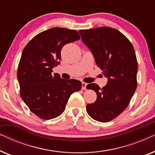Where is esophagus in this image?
<instances>
[{
    "instance_id": "esophagus-1",
    "label": "esophagus",
    "mask_w": 155,
    "mask_h": 155,
    "mask_svg": "<svg viewBox=\"0 0 155 155\" xmlns=\"http://www.w3.org/2000/svg\"><path fill=\"white\" fill-rule=\"evenodd\" d=\"M87 83H85V82H82V90H86L87 89Z\"/></svg>"
}]
</instances>
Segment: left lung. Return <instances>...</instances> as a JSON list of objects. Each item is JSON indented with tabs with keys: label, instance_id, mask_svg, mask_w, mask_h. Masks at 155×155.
<instances>
[{
	"label": "left lung",
	"instance_id": "obj_1",
	"mask_svg": "<svg viewBox=\"0 0 155 155\" xmlns=\"http://www.w3.org/2000/svg\"><path fill=\"white\" fill-rule=\"evenodd\" d=\"M79 32L97 65L108 78L102 88L95 83L87 85V89L97 94V100L87 104V112L97 121L109 122L126 109L137 88V61L134 48L126 36L109 27L80 29Z\"/></svg>",
	"mask_w": 155,
	"mask_h": 155
}]
</instances>
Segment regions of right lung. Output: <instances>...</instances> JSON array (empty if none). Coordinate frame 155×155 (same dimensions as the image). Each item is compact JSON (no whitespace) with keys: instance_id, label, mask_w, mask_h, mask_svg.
<instances>
[{"instance_id":"1","label":"right lung","mask_w":155,"mask_h":155,"mask_svg":"<svg viewBox=\"0 0 155 155\" xmlns=\"http://www.w3.org/2000/svg\"><path fill=\"white\" fill-rule=\"evenodd\" d=\"M80 39L76 30L54 27L36 35L23 49L17 73L20 97L41 119L60 116L71 95L81 90L79 80L51 73L60 63L63 46Z\"/></svg>"}]
</instances>
